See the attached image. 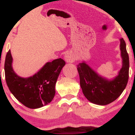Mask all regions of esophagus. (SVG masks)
<instances>
[{"label": "esophagus", "instance_id": "34e87169", "mask_svg": "<svg viewBox=\"0 0 135 135\" xmlns=\"http://www.w3.org/2000/svg\"><path fill=\"white\" fill-rule=\"evenodd\" d=\"M65 60L67 63H73L75 61V56L72 52H69L65 55Z\"/></svg>", "mask_w": 135, "mask_h": 135}]
</instances>
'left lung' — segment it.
<instances>
[{
    "instance_id": "obj_1",
    "label": "left lung",
    "mask_w": 135,
    "mask_h": 135,
    "mask_svg": "<svg viewBox=\"0 0 135 135\" xmlns=\"http://www.w3.org/2000/svg\"><path fill=\"white\" fill-rule=\"evenodd\" d=\"M119 41L122 66L117 75L112 79L100 75L84 61L77 65L80 87L84 95L94 104L106 105L112 103L126 88L129 77V56L124 39L121 38Z\"/></svg>"
}]
</instances>
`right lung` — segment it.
<instances>
[{"label": "right lung", "instance_id": "obj_1", "mask_svg": "<svg viewBox=\"0 0 135 135\" xmlns=\"http://www.w3.org/2000/svg\"><path fill=\"white\" fill-rule=\"evenodd\" d=\"M13 57L9 50L4 70L6 83L17 100L28 108L35 109L50 103L55 95V84L65 62L61 58L47 62L28 77L18 75L13 68Z\"/></svg>", "mask_w": 135, "mask_h": 135}]
</instances>
